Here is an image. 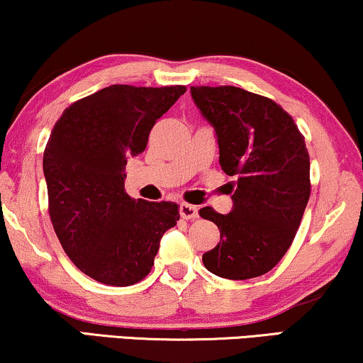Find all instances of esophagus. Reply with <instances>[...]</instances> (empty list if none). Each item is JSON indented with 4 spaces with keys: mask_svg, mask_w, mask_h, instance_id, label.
<instances>
[{
    "mask_svg": "<svg viewBox=\"0 0 363 363\" xmlns=\"http://www.w3.org/2000/svg\"><path fill=\"white\" fill-rule=\"evenodd\" d=\"M180 215L185 220H195V218H198V208L195 205H190V203H182Z\"/></svg>",
    "mask_w": 363,
    "mask_h": 363,
    "instance_id": "1",
    "label": "esophagus"
}]
</instances>
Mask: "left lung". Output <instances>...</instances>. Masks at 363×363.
<instances>
[{"label": "left lung", "mask_w": 363, "mask_h": 363, "mask_svg": "<svg viewBox=\"0 0 363 363\" xmlns=\"http://www.w3.org/2000/svg\"><path fill=\"white\" fill-rule=\"evenodd\" d=\"M191 97L215 127L223 172L238 178L228 215L200 210L221 235L203 264L233 281L266 274L291 247L311 196L304 135L279 104L259 94L193 86Z\"/></svg>", "instance_id": "obj_1"}]
</instances>
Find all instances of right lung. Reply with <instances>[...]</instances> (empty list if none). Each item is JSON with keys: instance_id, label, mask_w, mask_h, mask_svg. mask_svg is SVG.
Segmentation results:
<instances>
[{"instance_id": "right-lung-1", "label": "right lung", "mask_w": 363, "mask_h": 363, "mask_svg": "<svg viewBox=\"0 0 363 363\" xmlns=\"http://www.w3.org/2000/svg\"><path fill=\"white\" fill-rule=\"evenodd\" d=\"M185 92L116 84L71 104L52 128L43 158L52 228L69 259L102 284L140 282L180 220L177 203L132 200L123 170Z\"/></svg>"}]
</instances>
